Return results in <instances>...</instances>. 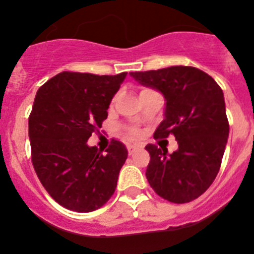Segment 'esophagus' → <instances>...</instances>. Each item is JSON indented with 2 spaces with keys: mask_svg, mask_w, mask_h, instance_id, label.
I'll return each mask as SVG.
<instances>
[{
  "mask_svg": "<svg viewBox=\"0 0 254 254\" xmlns=\"http://www.w3.org/2000/svg\"><path fill=\"white\" fill-rule=\"evenodd\" d=\"M127 153H129L130 155L132 154V153H135V150H138V147L136 145H127Z\"/></svg>",
  "mask_w": 254,
  "mask_h": 254,
  "instance_id": "34e87169",
  "label": "esophagus"
}]
</instances>
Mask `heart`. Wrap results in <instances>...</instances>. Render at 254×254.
Masks as SVG:
<instances>
[{
    "instance_id": "b5f03b06",
    "label": "heart",
    "mask_w": 254,
    "mask_h": 254,
    "mask_svg": "<svg viewBox=\"0 0 254 254\" xmlns=\"http://www.w3.org/2000/svg\"><path fill=\"white\" fill-rule=\"evenodd\" d=\"M127 135H129L130 139H135L140 135V132H139L136 129H129L127 130Z\"/></svg>"
}]
</instances>
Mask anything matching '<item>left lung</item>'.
<instances>
[{"instance_id": "8db88e82", "label": "left lung", "mask_w": 254, "mask_h": 254, "mask_svg": "<svg viewBox=\"0 0 254 254\" xmlns=\"http://www.w3.org/2000/svg\"><path fill=\"white\" fill-rule=\"evenodd\" d=\"M130 76L166 100L163 122L153 136L173 134L178 143L172 154L154 144L145 147L150 154L145 172L150 187L175 204L195 200L215 180L229 136L223 90L195 67L175 65Z\"/></svg>"}]
</instances>
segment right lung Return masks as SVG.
<instances>
[{
    "label": "right lung",
    "mask_w": 254,
    "mask_h": 254,
    "mask_svg": "<svg viewBox=\"0 0 254 254\" xmlns=\"http://www.w3.org/2000/svg\"><path fill=\"white\" fill-rule=\"evenodd\" d=\"M127 74L62 72L36 92L29 116L31 161L48 193L65 209L93 211L115 192L127 148L111 140L102 154L87 140L107 119Z\"/></svg>",
    "instance_id": "add662e5"
}]
</instances>
